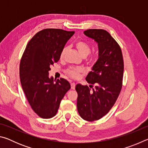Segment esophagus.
Returning <instances> with one entry per match:
<instances>
[{"mask_svg": "<svg viewBox=\"0 0 148 148\" xmlns=\"http://www.w3.org/2000/svg\"><path fill=\"white\" fill-rule=\"evenodd\" d=\"M71 89H75V87H76V84L74 83V82H71Z\"/></svg>", "mask_w": 148, "mask_h": 148, "instance_id": "34e87169", "label": "esophagus"}]
</instances>
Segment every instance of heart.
I'll return each mask as SVG.
<instances>
[{
  "label": "heart",
  "mask_w": 148,
  "mask_h": 148,
  "mask_svg": "<svg viewBox=\"0 0 148 148\" xmlns=\"http://www.w3.org/2000/svg\"><path fill=\"white\" fill-rule=\"evenodd\" d=\"M75 47L78 51L80 56L83 57H86L89 54L91 51V47L89 45L86 43V42L79 40L76 42L75 44ZM66 51V48H63L61 53V58H62ZM84 72V69L81 67H71L69 69L67 70V73L72 77H77L79 76L80 72Z\"/></svg>",
  "instance_id": "heart-1"
}]
</instances>
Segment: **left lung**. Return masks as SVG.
Listing matches in <instances>:
<instances>
[{"instance_id": "1", "label": "left lung", "mask_w": 148, "mask_h": 148, "mask_svg": "<svg viewBox=\"0 0 148 148\" xmlns=\"http://www.w3.org/2000/svg\"><path fill=\"white\" fill-rule=\"evenodd\" d=\"M84 33L98 44L99 56L86 78L91 84L89 87L76 85L77 108L82 119L93 121L107 114L119 96L123 76V59L119 44L106 31L88 29Z\"/></svg>"}]
</instances>
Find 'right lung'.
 <instances>
[{
  "label": "right lung",
  "mask_w": 148,
  "mask_h": 148,
  "mask_svg": "<svg viewBox=\"0 0 148 148\" xmlns=\"http://www.w3.org/2000/svg\"><path fill=\"white\" fill-rule=\"evenodd\" d=\"M74 31L46 29L32 37L20 62L19 76L23 92L32 109L42 118L55 116L61 100L71 89L63 78L49 76L50 66L58 62L62 50Z\"/></svg>",
  "instance_id": "add662e5"
}]
</instances>
